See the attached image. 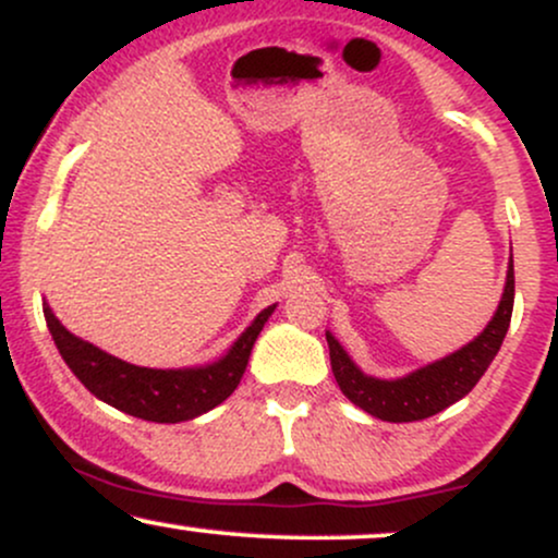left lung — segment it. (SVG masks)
Wrapping results in <instances>:
<instances>
[{"label": "left lung", "mask_w": 558, "mask_h": 558, "mask_svg": "<svg viewBox=\"0 0 558 558\" xmlns=\"http://www.w3.org/2000/svg\"><path fill=\"white\" fill-rule=\"evenodd\" d=\"M511 310H514V259H509L506 286L496 315L490 317V323L485 325V330L475 341L462 345L444 360L414 369V373L383 380V377L362 373L354 360L345 354L343 345L336 341V336L325 330L332 375H336L338 388L343 390L345 399L377 420L417 422L433 417L451 403L464 399L477 386L480 377L490 367L493 356L501 349L511 323Z\"/></svg>", "instance_id": "8db88e82"}]
</instances>
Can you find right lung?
I'll return each mask as SVG.
<instances>
[{
  "label": "right lung",
  "mask_w": 558,
  "mask_h": 558,
  "mask_svg": "<svg viewBox=\"0 0 558 558\" xmlns=\"http://www.w3.org/2000/svg\"><path fill=\"white\" fill-rule=\"evenodd\" d=\"M275 306L278 304L262 310L220 360L183 369L138 367V364L118 360L101 351L99 345L73 336L54 317L49 304H44V317H47V328L60 349V356L96 399L138 420L185 422L207 414L239 388L254 341Z\"/></svg>",
  "instance_id": "obj_1"
}]
</instances>
